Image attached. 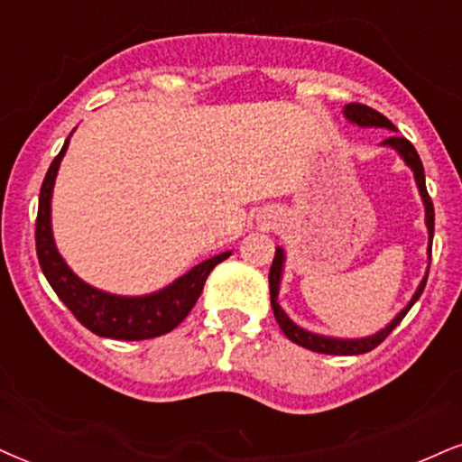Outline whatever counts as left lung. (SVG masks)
Listing matches in <instances>:
<instances>
[{"instance_id": "8db88e82", "label": "left lung", "mask_w": 462, "mask_h": 462, "mask_svg": "<svg viewBox=\"0 0 462 462\" xmlns=\"http://www.w3.org/2000/svg\"><path fill=\"white\" fill-rule=\"evenodd\" d=\"M346 116L352 121V124H358L362 127H386V130H393V132L396 130V127L393 125V121H388L382 113H377V110H373L358 102L347 104ZM383 144H390V147H394L396 151H399L402 160L407 162V166L413 171V177H416L420 196H422L424 207H426V226H429V238H430L429 255H430V247H433V235H435V208H433V200H430L429 191H426L424 166H422V162H420L418 151L413 149V144L410 143V140L402 138V136H396V134L394 136L383 140ZM282 266H283V249L277 247L274 249L271 273H268V283H271V305H273V313H274V319H277L279 328H282L283 335L288 337L291 343H296V346L311 349V352L330 354V356H358V354H366V352H371V349H375L379 343H382L383 338H386L390 332H393L396 326L402 322V318H405L407 311L413 307V302L422 296L426 279H429V274H426V277L422 279V283H420V288L416 290V294H413V299L410 300V305L402 309V311L396 315L393 322H390L382 332H377V335L366 337V338H332V337L313 335V332L299 328V326L291 322L288 315L283 313V309L279 307L277 294H279V282H282Z\"/></svg>"}]
</instances>
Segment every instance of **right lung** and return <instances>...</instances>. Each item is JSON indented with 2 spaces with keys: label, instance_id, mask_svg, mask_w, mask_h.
I'll use <instances>...</instances> for the list:
<instances>
[{
  "label": "right lung",
  "instance_id": "1",
  "mask_svg": "<svg viewBox=\"0 0 462 462\" xmlns=\"http://www.w3.org/2000/svg\"><path fill=\"white\" fill-rule=\"evenodd\" d=\"M69 136L51 163L49 172L42 180L36 217V254L40 268H42L46 282L60 296L76 319L87 330L96 332L97 337L119 338V341H143V338L162 337L183 322L188 313L194 309L196 300L200 299L204 282L219 262H224L230 251L204 260L202 264L191 268L188 274L177 279L172 285L163 288L149 296H115L106 291L91 288L80 282L76 274L66 266L61 255L57 254L55 241L51 232V196L55 185L60 162L66 153Z\"/></svg>",
  "mask_w": 462,
  "mask_h": 462
}]
</instances>
